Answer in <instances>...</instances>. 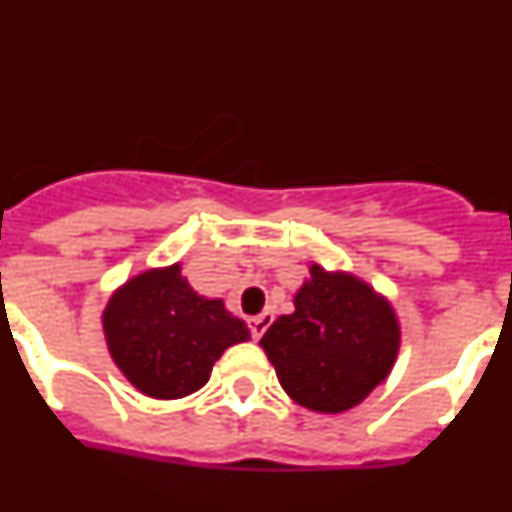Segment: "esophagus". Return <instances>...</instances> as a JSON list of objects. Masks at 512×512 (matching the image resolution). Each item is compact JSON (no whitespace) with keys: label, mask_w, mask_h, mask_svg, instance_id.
<instances>
[{"label":"esophagus","mask_w":512,"mask_h":512,"mask_svg":"<svg viewBox=\"0 0 512 512\" xmlns=\"http://www.w3.org/2000/svg\"><path fill=\"white\" fill-rule=\"evenodd\" d=\"M271 320H274V315H271V312H261V315H256V318L248 320V328H251L253 341H259V338L264 336L266 328L271 325Z\"/></svg>","instance_id":"esophagus-1"}]
</instances>
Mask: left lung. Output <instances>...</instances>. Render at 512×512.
<instances>
[{"instance_id": "left-lung-1", "label": "left lung", "mask_w": 512, "mask_h": 512, "mask_svg": "<svg viewBox=\"0 0 512 512\" xmlns=\"http://www.w3.org/2000/svg\"><path fill=\"white\" fill-rule=\"evenodd\" d=\"M261 346L292 400L318 413H343L390 374L400 325L369 284L312 264L295 312L274 320Z\"/></svg>"}]
</instances>
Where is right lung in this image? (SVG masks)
Wrapping results in <instances>:
<instances>
[{
	"label": "right lung",
	"mask_w": 512,
	"mask_h": 512,
	"mask_svg": "<svg viewBox=\"0 0 512 512\" xmlns=\"http://www.w3.org/2000/svg\"><path fill=\"white\" fill-rule=\"evenodd\" d=\"M102 323L120 372L156 400L205 387L225 348L248 341L246 323L223 300L197 295L179 264L130 279L112 295Z\"/></svg>",
	"instance_id": "1"
}]
</instances>
